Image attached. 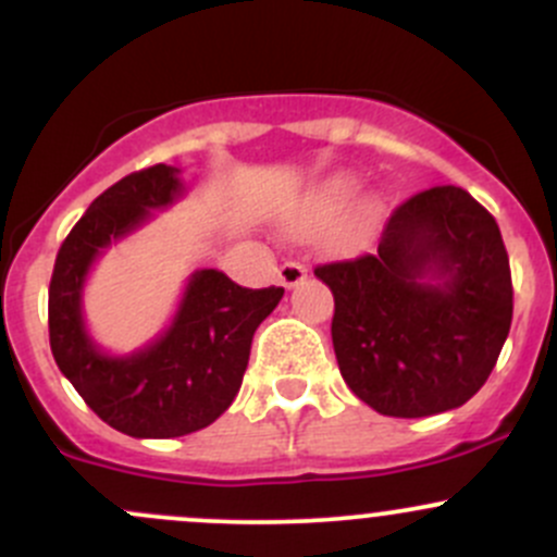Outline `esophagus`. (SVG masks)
Masks as SVG:
<instances>
[{
  "mask_svg": "<svg viewBox=\"0 0 557 557\" xmlns=\"http://www.w3.org/2000/svg\"><path fill=\"white\" fill-rule=\"evenodd\" d=\"M305 277H307L305 263H299V261H285L283 267H280V283H283L285 288H294V285H299Z\"/></svg>",
  "mask_w": 557,
  "mask_h": 557,
  "instance_id": "obj_1",
  "label": "esophagus"
}]
</instances>
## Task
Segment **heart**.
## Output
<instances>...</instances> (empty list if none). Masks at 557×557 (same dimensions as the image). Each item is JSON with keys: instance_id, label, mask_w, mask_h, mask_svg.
<instances>
[{"instance_id": "1", "label": "heart", "mask_w": 557, "mask_h": 557, "mask_svg": "<svg viewBox=\"0 0 557 557\" xmlns=\"http://www.w3.org/2000/svg\"><path fill=\"white\" fill-rule=\"evenodd\" d=\"M352 190H356V180L352 177H347V174L331 177L329 183L320 185L318 194L312 196L310 215L314 218V221H329V218H334L336 212L347 205V199L352 196ZM380 212H383V207H380L377 199L358 201V205L350 210V215L345 218V223H342V232H339L342 243L345 245L363 243V239L372 234V228L377 226Z\"/></svg>"}]
</instances>
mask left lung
Wrapping results in <instances>:
<instances>
[{"label": "left lung", "instance_id": "obj_1", "mask_svg": "<svg viewBox=\"0 0 557 557\" xmlns=\"http://www.w3.org/2000/svg\"><path fill=\"white\" fill-rule=\"evenodd\" d=\"M334 294L339 372L391 418L469 401L512 325V272L498 223L458 185L398 205L377 252L314 267Z\"/></svg>", "mask_w": 557, "mask_h": 557}]
</instances>
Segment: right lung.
<instances>
[{
  "label": "right lung",
  "instance_id": "obj_1",
  "mask_svg": "<svg viewBox=\"0 0 557 557\" xmlns=\"http://www.w3.org/2000/svg\"><path fill=\"white\" fill-rule=\"evenodd\" d=\"M183 194L166 164L126 174L91 201L55 256L48 290L50 350L83 401L115 431L170 440L215 423L243 385L252 334L285 290L243 288L218 269L190 277L172 325L145 350L104 356L83 323V285L99 252Z\"/></svg>",
  "mask_w": 557,
  "mask_h": 557
}]
</instances>
